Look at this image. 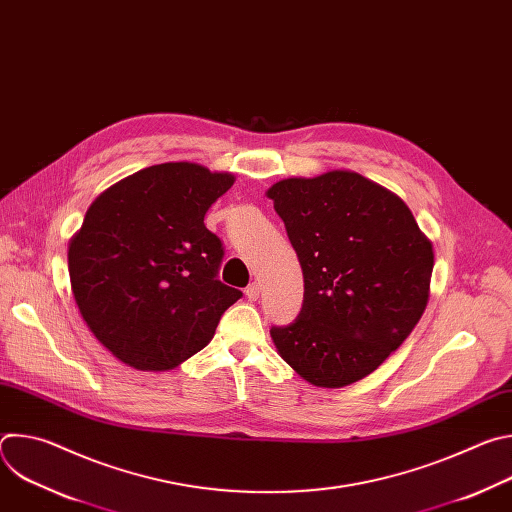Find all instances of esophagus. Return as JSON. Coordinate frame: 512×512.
Returning a JSON list of instances; mask_svg holds the SVG:
<instances>
[{"label":"esophagus","instance_id":"esophagus-1","mask_svg":"<svg viewBox=\"0 0 512 512\" xmlns=\"http://www.w3.org/2000/svg\"><path fill=\"white\" fill-rule=\"evenodd\" d=\"M245 294H247L249 302H257V300H259V294H261V285H259L257 281L249 283V285H247V289H245Z\"/></svg>","mask_w":512,"mask_h":512}]
</instances>
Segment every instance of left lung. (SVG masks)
Masks as SVG:
<instances>
[{"instance_id": "1", "label": "left lung", "mask_w": 512, "mask_h": 512, "mask_svg": "<svg viewBox=\"0 0 512 512\" xmlns=\"http://www.w3.org/2000/svg\"><path fill=\"white\" fill-rule=\"evenodd\" d=\"M304 273V304L271 326L281 358L316 387L371 375L417 326L431 243L407 204L356 172L287 178L267 192Z\"/></svg>"}]
</instances>
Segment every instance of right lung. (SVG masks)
<instances>
[{"instance_id": "add662e5", "label": "right lung", "mask_w": 512, "mask_h": 512, "mask_svg": "<svg viewBox=\"0 0 512 512\" xmlns=\"http://www.w3.org/2000/svg\"><path fill=\"white\" fill-rule=\"evenodd\" d=\"M235 178L170 162L105 190L68 247L72 294L97 340L139 371L202 350L243 291L218 279L225 247L204 214Z\"/></svg>"}]
</instances>
